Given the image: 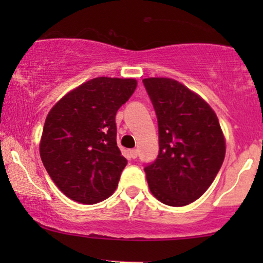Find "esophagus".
<instances>
[{"mask_svg":"<svg viewBox=\"0 0 263 263\" xmlns=\"http://www.w3.org/2000/svg\"><path fill=\"white\" fill-rule=\"evenodd\" d=\"M137 156H138V151L137 149H131L129 151V157H131V158H137Z\"/></svg>","mask_w":263,"mask_h":263,"instance_id":"34e87169","label":"esophagus"}]
</instances>
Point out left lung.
<instances>
[{
  "label": "left lung",
  "instance_id": "1",
  "mask_svg": "<svg viewBox=\"0 0 263 263\" xmlns=\"http://www.w3.org/2000/svg\"><path fill=\"white\" fill-rule=\"evenodd\" d=\"M159 129V153L144 168L153 197L184 206L206 192L225 158L226 143L215 111L171 78L143 79Z\"/></svg>",
  "mask_w": 263,
  "mask_h": 263
}]
</instances>
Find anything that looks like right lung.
Listing matches in <instances>:
<instances>
[{"label":"right lung","instance_id":"obj_1","mask_svg":"<svg viewBox=\"0 0 263 263\" xmlns=\"http://www.w3.org/2000/svg\"><path fill=\"white\" fill-rule=\"evenodd\" d=\"M137 80L99 77L65 93L47 115L39 153L60 192L96 204L116 190L127 164L116 143L115 117Z\"/></svg>","mask_w":263,"mask_h":263}]
</instances>
